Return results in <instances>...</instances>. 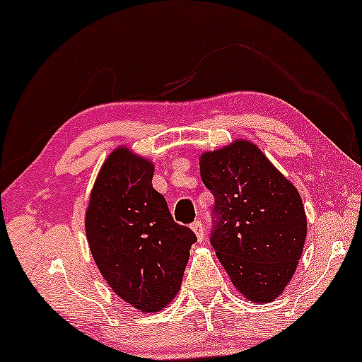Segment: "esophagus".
<instances>
[{
    "instance_id": "34e87169",
    "label": "esophagus",
    "mask_w": 362,
    "mask_h": 362,
    "mask_svg": "<svg viewBox=\"0 0 362 362\" xmlns=\"http://www.w3.org/2000/svg\"><path fill=\"white\" fill-rule=\"evenodd\" d=\"M190 228H192L193 233H195L197 239H198L199 242H202V240H203V237H204V230H203V224H202V221L197 219L195 223H193V224L190 226Z\"/></svg>"
}]
</instances>
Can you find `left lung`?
Instances as JSON below:
<instances>
[{
	"label": "left lung",
	"instance_id": "1",
	"mask_svg": "<svg viewBox=\"0 0 362 362\" xmlns=\"http://www.w3.org/2000/svg\"><path fill=\"white\" fill-rule=\"evenodd\" d=\"M199 174L216 203L211 245L235 289L255 304L279 298L307 235L298 188L249 139L203 153Z\"/></svg>",
	"mask_w": 362,
	"mask_h": 362
}]
</instances>
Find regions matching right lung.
<instances>
[{"instance_id":"right-lung-1","label":"right lung","mask_w":362,"mask_h":362,"mask_svg":"<svg viewBox=\"0 0 362 362\" xmlns=\"http://www.w3.org/2000/svg\"><path fill=\"white\" fill-rule=\"evenodd\" d=\"M154 164L128 146L107 156L90 190L86 237L113 293L139 312H159L179 293L197 237L174 223L153 188Z\"/></svg>"}]
</instances>
